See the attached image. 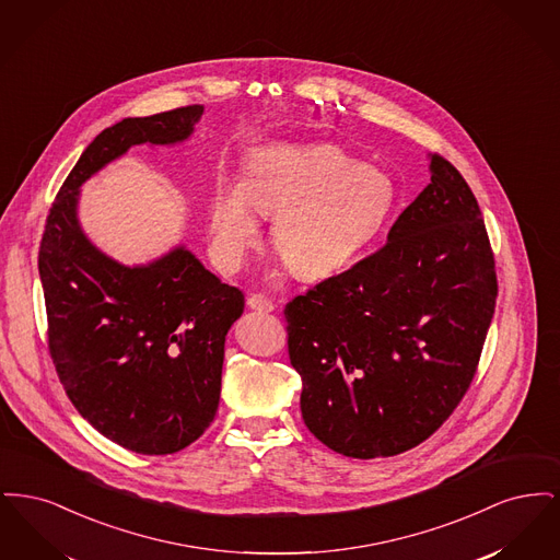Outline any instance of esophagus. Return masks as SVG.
<instances>
[{"instance_id":"1","label":"esophagus","mask_w":560,"mask_h":560,"mask_svg":"<svg viewBox=\"0 0 560 560\" xmlns=\"http://www.w3.org/2000/svg\"><path fill=\"white\" fill-rule=\"evenodd\" d=\"M247 306L252 311H258V313H272L275 311L272 300H268L267 295H262V293H252L247 298Z\"/></svg>"}]
</instances>
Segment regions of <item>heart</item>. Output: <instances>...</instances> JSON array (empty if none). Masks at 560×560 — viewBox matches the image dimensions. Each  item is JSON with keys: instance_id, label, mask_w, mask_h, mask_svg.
Segmentation results:
<instances>
[{"instance_id": "1", "label": "heart", "mask_w": 560, "mask_h": 560, "mask_svg": "<svg viewBox=\"0 0 560 560\" xmlns=\"http://www.w3.org/2000/svg\"><path fill=\"white\" fill-rule=\"evenodd\" d=\"M397 206L393 176L329 142L256 149L243 180L213 185L208 231L213 262L237 272L258 243L256 213H272L270 237L302 279H325L361 260Z\"/></svg>"}]
</instances>
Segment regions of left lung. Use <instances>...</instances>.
Wrapping results in <instances>:
<instances>
[{
  "label": "left lung",
  "instance_id": "1",
  "mask_svg": "<svg viewBox=\"0 0 560 560\" xmlns=\"http://www.w3.org/2000/svg\"><path fill=\"white\" fill-rule=\"evenodd\" d=\"M498 298L479 203L462 174L430 155V185L375 254L285 306L308 430L334 452H407L466 395Z\"/></svg>",
  "mask_w": 560,
  "mask_h": 560
}]
</instances>
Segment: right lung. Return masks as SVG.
Returning <instances> with one entry per match:
<instances>
[{
    "mask_svg": "<svg viewBox=\"0 0 560 560\" xmlns=\"http://www.w3.org/2000/svg\"><path fill=\"white\" fill-rule=\"evenodd\" d=\"M203 107L128 117L98 133L62 183L39 245L56 373L81 416L113 443L167 455L212 424L224 340L245 306L185 245L126 267L85 237L80 188L133 144L185 142Z\"/></svg>",
    "mask_w": 560,
    "mask_h": 560,
    "instance_id": "obj_1",
    "label": "right lung"
}]
</instances>
